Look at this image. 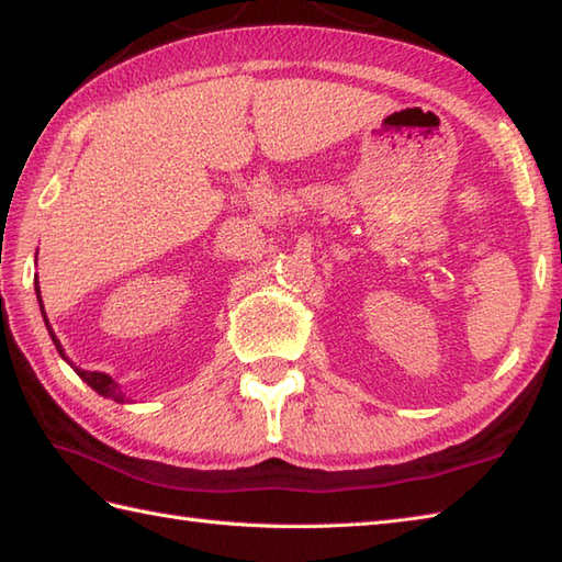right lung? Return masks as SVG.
<instances>
[{"mask_svg": "<svg viewBox=\"0 0 562 562\" xmlns=\"http://www.w3.org/2000/svg\"><path fill=\"white\" fill-rule=\"evenodd\" d=\"M35 294H38V304H41V314H43V321H45V328H47V333H50V338H53V342H55V350L59 352V357H63V360L75 369V372L79 374V379L81 381H87V384L99 393V396H103V398H111V401H117V403H130V398L125 396L123 393V389H121V384H117V381L111 376V374H105V372H89V369H81V367H77L75 362L69 360V357L65 355V348L63 345H59V340H57V336H55V330H53V326H50V321H47V316H45V308H43V300H41V288H38V282H35Z\"/></svg>", "mask_w": 562, "mask_h": 562, "instance_id": "obj_1", "label": "right lung"}]
</instances>
